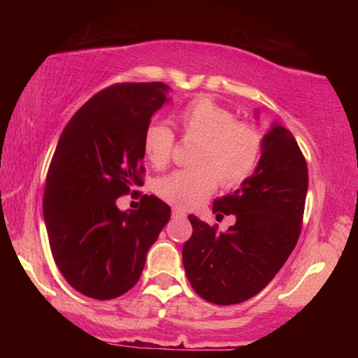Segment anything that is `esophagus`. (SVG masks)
Here are the masks:
<instances>
[{
  "label": "esophagus",
  "instance_id": "obj_1",
  "mask_svg": "<svg viewBox=\"0 0 358 358\" xmlns=\"http://www.w3.org/2000/svg\"><path fill=\"white\" fill-rule=\"evenodd\" d=\"M172 216H173V217H185L186 213H185L183 210H180V208L175 207V208H172Z\"/></svg>",
  "mask_w": 358,
  "mask_h": 358
}]
</instances>
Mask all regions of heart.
<instances>
[{
    "label": "heart",
    "instance_id": "1",
    "mask_svg": "<svg viewBox=\"0 0 358 358\" xmlns=\"http://www.w3.org/2000/svg\"><path fill=\"white\" fill-rule=\"evenodd\" d=\"M185 138L197 142L192 155L196 167L159 178L155 192L175 207L189 210L203 203L217 181L232 187L250 177L262 153V136L256 126L235 121V115L210 98H197L177 113ZM175 136L161 123H150L143 132V151L156 169L171 162Z\"/></svg>",
    "mask_w": 358,
    "mask_h": 358
}]
</instances>
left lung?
Wrapping results in <instances>:
<instances>
[{
  "label": "left lung",
  "mask_w": 358,
  "mask_h": 358,
  "mask_svg": "<svg viewBox=\"0 0 358 358\" xmlns=\"http://www.w3.org/2000/svg\"><path fill=\"white\" fill-rule=\"evenodd\" d=\"M306 191L308 167L299 143L275 121L262 137L251 177L213 203L216 220L234 215V226L216 234V227L189 215L192 235L183 246V266L192 289L216 305L259 294L294 251Z\"/></svg>",
  "instance_id": "8db88e82"
}]
</instances>
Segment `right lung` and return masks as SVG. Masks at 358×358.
Masks as SVG:
<instances>
[{
    "label": "right lung",
    "instance_id": "obj_1",
    "mask_svg": "<svg viewBox=\"0 0 358 358\" xmlns=\"http://www.w3.org/2000/svg\"><path fill=\"white\" fill-rule=\"evenodd\" d=\"M169 92L161 82L113 85L85 102L59 136L45 181V229L64 280L92 299L128 292L171 220L156 196H142L138 210L117 205L142 185L143 132L171 102Z\"/></svg>",
    "mask_w": 358,
    "mask_h": 358
}]
</instances>
